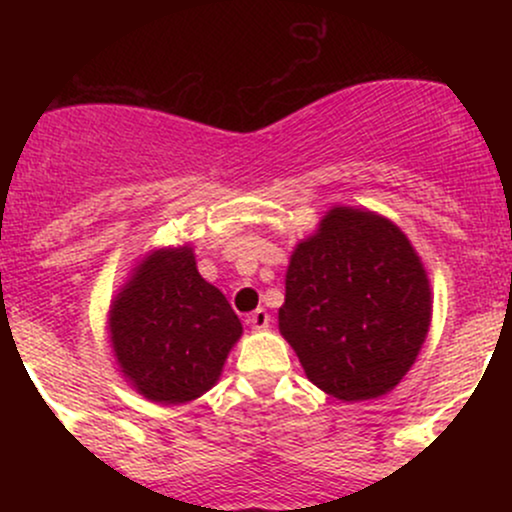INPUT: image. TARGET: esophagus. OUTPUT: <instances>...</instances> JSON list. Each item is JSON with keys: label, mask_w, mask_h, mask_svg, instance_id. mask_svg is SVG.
Returning <instances> with one entry per match:
<instances>
[{"label": "esophagus", "mask_w": 512, "mask_h": 512, "mask_svg": "<svg viewBox=\"0 0 512 512\" xmlns=\"http://www.w3.org/2000/svg\"><path fill=\"white\" fill-rule=\"evenodd\" d=\"M248 325L252 327V330H257V332H262V330H267L269 327V313L264 308H257L255 313H250V317H248Z\"/></svg>", "instance_id": "esophagus-1"}]
</instances>
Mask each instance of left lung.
I'll use <instances>...</instances> for the list:
<instances>
[{"label":"left lung","instance_id":"8db88e82","mask_svg":"<svg viewBox=\"0 0 512 512\" xmlns=\"http://www.w3.org/2000/svg\"><path fill=\"white\" fill-rule=\"evenodd\" d=\"M433 293L402 228L334 204L291 252L279 332L313 385L342 402L402 383L426 342Z\"/></svg>","mask_w":512,"mask_h":512}]
</instances>
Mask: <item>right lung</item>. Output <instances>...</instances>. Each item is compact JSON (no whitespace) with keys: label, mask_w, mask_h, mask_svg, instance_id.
I'll return each instance as SVG.
<instances>
[{"label":"right lung","mask_w":512,"mask_h":512,"mask_svg":"<svg viewBox=\"0 0 512 512\" xmlns=\"http://www.w3.org/2000/svg\"><path fill=\"white\" fill-rule=\"evenodd\" d=\"M240 334L238 315L202 279L190 243L146 252L108 310L117 370L156 404H187L209 392Z\"/></svg>","instance_id":"obj_1"}]
</instances>
